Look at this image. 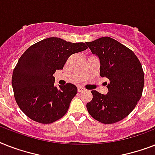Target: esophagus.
Segmentation results:
<instances>
[{"label":"esophagus","mask_w":155,"mask_h":155,"mask_svg":"<svg viewBox=\"0 0 155 155\" xmlns=\"http://www.w3.org/2000/svg\"><path fill=\"white\" fill-rule=\"evenodd\" d=\"M86 90L84 88H83V87H78V92H85Z\"/></svg>","instance_id":"34e87169"}]
</instances>
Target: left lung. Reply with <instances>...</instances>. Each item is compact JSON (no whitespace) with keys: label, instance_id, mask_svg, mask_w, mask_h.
Wrapping results in <instances>:
<instances>
[{"label":"left lung","instance_id":"left-lung-1","mask_svg":"<svg viewBox=\"0 0 155 155\" xmlns=\"http://www.w3.org/2000/svg\"><path fill=\"white\" fill-rule=\"evenodd\" d=\"M86 44L99 58L101 76L109 80L106 95L92 90V100L86 105L87 111L104 124L120 121L132 112L142 97L144 87L142 64L131 50L109 37Z\"/></svg>","mask_w":155,"mask_h":155}]
</instances>
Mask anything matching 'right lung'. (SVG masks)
<instances>
[{
  "label": "right lung",
  "instance_id": "1",
  "mask_svg": "<svg viewBox=\"0 0 155 155\" xmlns=\"http://www.w3.org/2000/svg\"><path fill=\"white\" fill-rule=\"evenodd\" d=\"M87 48L84 42L73 43L51 37L24 52L13 70L12 86L16 102L28 117L50 124L65 115L77 87L70 83L56 87L53 75L63 69L71 54Z\"/></svg>",
  "mask_w": 155,
  "mask_h": 155
}]
</instances>
